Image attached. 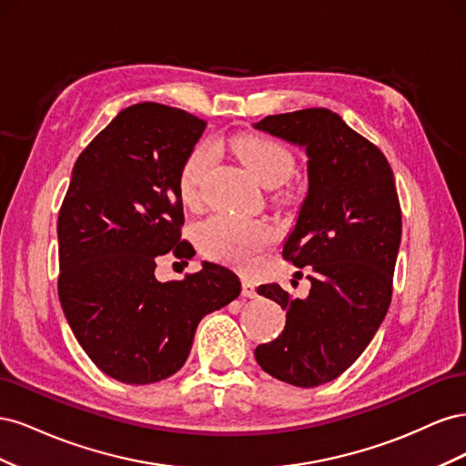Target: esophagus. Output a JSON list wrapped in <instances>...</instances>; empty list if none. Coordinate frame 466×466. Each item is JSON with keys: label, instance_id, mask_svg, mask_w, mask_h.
Listing matches in <instances>:
<instances>
[{"label": "esophagus", "instance_id": "1", "mask_svg": "<svg viewBox=\"0 0 466 466\" xmlns=\"http://www.w3.org/2000/svg\"><path fill=\"white\" fill-rule=\"evenodd\" d=\"M243 298H248V299H255L257 298V288H255V284H252L250 279H247V278H243Z\"/></svg>", "mask_w": 466, "mask_h": 466}]
</instances>
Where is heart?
Returning <instances> with one entry per match:
<instances>
[{
    "mask_svg": "<svg viewBox=\"0 0 466 466\" xmlns=\"http://www.w3.org/2000/svg\"><path fill=\"white\" fill-rule=\"evenodd\" d=\"M231 149L264 188L281 187L295 168L291 151L270 137L238 136L231 139ZM214 161L216 149L209 144L196 146L188 153L178 175L182 200L188 204L200 200L202 187ZM196 241L206 257L250 270L262 252L272 245L274 231L260 219L216 214L198 225Z\"/></svg>",
    "mask_w": 466,
    "mask_h": 466,
    "instance_id": "b5f03b06",
    "label": "heart"
}]
</instances>
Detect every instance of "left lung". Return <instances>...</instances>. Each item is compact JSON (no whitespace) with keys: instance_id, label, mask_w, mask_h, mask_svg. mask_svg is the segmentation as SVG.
<instances>
[{"instance_id":"left-lung-1","label":"left lung","mask_w":466,"mask_h":466,"mask_svg":"<svg viewBox=\"0 0 466 466\" xmlns=\"http://www.w3.org/2000/svg\"><path fill=\"white\" fill-rule=\"evenodd\" d=\"M252 126L305 149L307 194L281 255L298 268L313 266L305 299L278 284L257 289L286 309L288 319L255 358L284 383L319 387L361 356L389 311L402 233L392 168L377 146L329 108Z\"/></svg>"}]
</instances>
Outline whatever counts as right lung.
I'll return each instance as SVG.
<instances>
[{
  "mask_svg": "<svg viewBox=\"0 0 466 466\" xmlns=\"http://www.w3.org/2000/svg\"><path fill=\"white\" fill-rule=\"evenodd\" d=\"M206 122L180 108H124L77 157L60 208L58 295L98 370L128 385L157 383L185 365L198 322L231 303L241 281L225 266L175 281L157 257L192 258L178 175Z\"/></svg>",
  "mask_w": 466,
  "mask_h": 466,
  "instance_id": "obj_1",
  "label": "right lung"
}]
</instances>
